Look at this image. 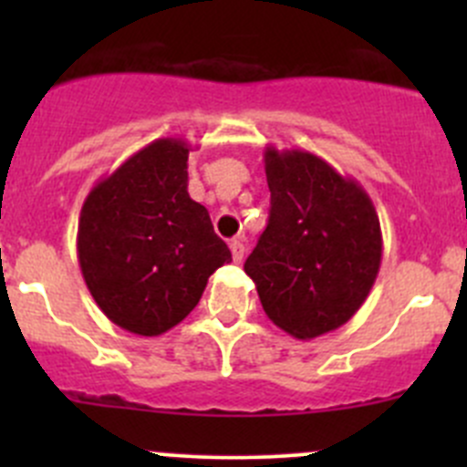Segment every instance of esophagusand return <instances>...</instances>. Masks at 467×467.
<instances>
[{
  "label": "esophagus",
  "mask_w": 467,
  "mask_h": 467,
  "mask_svg": "<svg viewBox=\"0 0 467 467\" xmlns=\"http://www.w3.org/2000/svg\"><path fill=\"white\" fill-rule=\"evenodd\" d=\"M230 251H233V260L239 264V262L244 260V253H246V246H244V244L239 242V239H233V242H230Z\"/></svg>",
  "instance_id": "1"
}]
</instances>
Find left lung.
Returning <instances> with one entry per match:
<instances>
[{"mask_svg":"<svg viewBox=\"0 0 467 467\" xmlns=\"http://www.w3.org/2000/svg\"><path fill=\"white\" fill-rule=\"evenodd\" d=\"M271 214L244 271L266 317L296 338L341 327L368 298L381 264L373 201L355 178L300 149L266 146Z\"/></svg>","mask_w":467,"mask_h":467,"instance_id":"obj_1","label":"left lung"}]
</instances>
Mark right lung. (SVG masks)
Segmentation results:
<instances>
[{
  "label": "right lung",
  "mask_w": 467,
  "mask_h": 467,
  "mask_svg": "<svg viewBox=\"0 0 467 467\" xmlns=\"http://www.w3.org/2000/svg\"><path fill=\"white\" fill-rule=\"evenodd\" d=\"M190 144L160 138L89 190L77 251L94 303L121 329L158 337L203 296L207 277L233 262L207 210L190 199Z\"/></svg>",
  "instance_id": "1"
}]
</instances>
